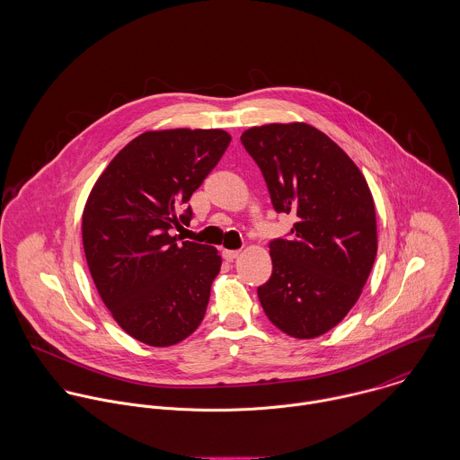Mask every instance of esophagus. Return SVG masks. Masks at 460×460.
<instances>
[{
    "instance_id": "esophagus-1",
    "label": "esophagus",
    "mask_w": 460,
    "mask_h": 460,
    "mask_svg": "<svg viewBox=\"0 0 460 460\" xmlns=\"http://www.w3.org/2000/svg\"><path fill=\"white\" fill-rule=\"evenodd\" d=\"M237 257H239V252H237V250H225V252H223V259H225L226 262H234Z\"/></svg>"
}]
</instances>
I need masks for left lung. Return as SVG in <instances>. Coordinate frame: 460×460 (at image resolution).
<instances>
[{"instance_id": "obj_1", "label": "left lung", "mask_w": 460, "mask_h": 460, "mask_svg": "<svg viewBox=\"0 0 460 460\" xmlns=\"http://www.w3.org/2000/svg\"><path fill=\"white\" fill-rule=\"evenodd\" d=\"M241 141L262 172L276 212L294 214L287 239L269 244L272 274L259 287L269 321L317 338L356 305L377 255L374 198L352 159L308 124H269Z\"/></svg>"}]
</instances>
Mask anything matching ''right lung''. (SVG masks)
<instances>
[{
  "label": "right lung",
  "instance_id": "obj_1",
  "mask_svg": "<svg viewBox=\"0 0 460 460\" xmlns=\"http://www.w3.org/2000/svg\"><path fill=\"white\" fill-rule=\"evenodd\" d=\"M221 129L148 131L102 172L83 212V248L97 292L132 338L168 347L203 321L221 257L172 230L188 225L191 195L225 154Z\"/></svg>",
  "mask_w": 460,
  "mask_h": 460
}]
</instances>
